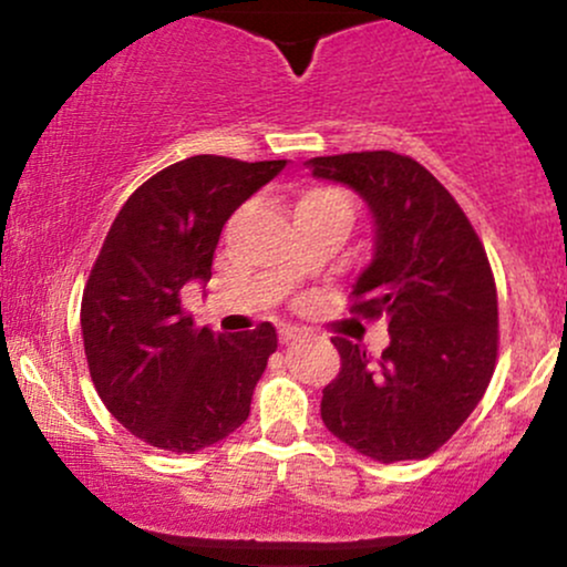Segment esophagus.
<instances>
[{"label": "esophagus", "mask_w": 567, "mask_h": 567, "mask_svg": "<svg viewBox=\"0 0 567 567\" xmlns=\"http://www.w3.org/2000/svg\"><path fill=\"white\" fill-rule=\"evenodd\" d=\"M277 333H279V343H290V341H296V338L306 336V330L298 328V324H279Z\"/></svg>", "instance_id": "esophagus-1"}]
</instances>
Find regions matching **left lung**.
I'll list each match as a JSON object with an SVG mask.
<instances>
[{"label":"left lung","instance_id":"1","mask_svg":"<svg viewBox=\"0 0 567 567\" xmlns=\"http://www.w3.org/2000/svg\"><path fill=\"white\" fill-rule=\"evenodd\" d=\"M354 188L375 220L373 261L351 309L389 320L381 357L336 336L341 370L322 389V421L357 453L426 458L483 400L498 357V296L477 231L453 194L413 157L351 152L306 162Z\"/></svg>","mask_w":567,"mask_h":567}]
</instances>
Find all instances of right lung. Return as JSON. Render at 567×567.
<instances>
[{
  "label": "right lung",
  "instance_id": "add662e5",
  "mask_svg": "<svg viewBox=\"0 0 567 567\" xmlns=\"http://www.w3.org/2000/svg\"><path fill=\"white\" fill-rule=\"evenodd\" d=\"M285 165L216 154L175 162L130 194L90 269L80 311L90 379L109 413L159 451L216 445L250 415L275 328H197L181 290L213 277L224 224Z\"/></svg>",
  "mask_w": 567,
  "mask_h": 567
}]
</instances>
